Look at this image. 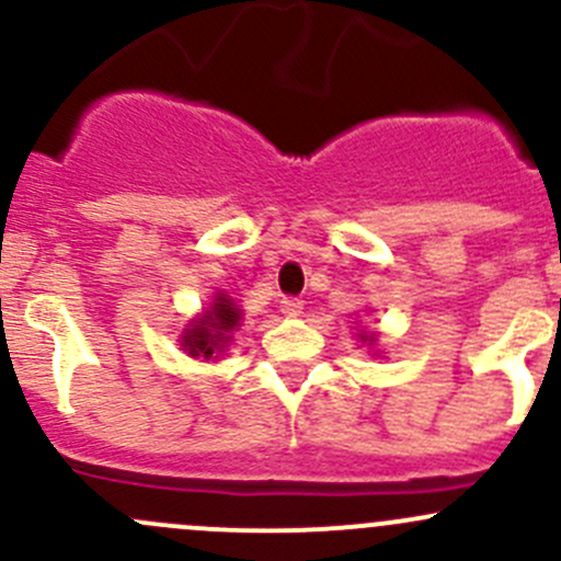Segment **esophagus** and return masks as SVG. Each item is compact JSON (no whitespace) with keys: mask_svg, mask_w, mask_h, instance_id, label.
Wrapping results in <instances>:
<instances>
[{"mask_svg":"<svg viewBox=\"0 0 561 561\" xmlns=\"http://www.w3.org/2000/svg\"><path fill=\"white\" fill-rule=\"evenodd\" d=\"M301 309H304L301 298H293V296L282 298V312H285L287 317H298L301 314Z\"/></svg>","mask_w":561,"mask_h":561,"instance_id":"34e87169","label":"esophagus"}]
</instances>
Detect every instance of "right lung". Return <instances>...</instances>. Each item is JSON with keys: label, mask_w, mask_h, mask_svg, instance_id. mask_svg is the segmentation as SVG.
Wrapping results in <instances>:
<instances>
[{"label": "right lung", "mask_w": 561, "mask_h": 561, "mask_svg": "<svg viewBox=\"0 0 561 561\" xmlns=\"http://www.w3.org/2000/svg\"><path fill=\"white\" fill-rule=\"evenodd\" d=\"M241 312L236 309V304L230 298L217 296L214 307L203 314V320H197L190 331L184 333V347L190 350V355H203V358H211L214 353L225 347L228 342V333L239 325Z\"/></svg>", "instance_id": "right-lung-1"}]
</instances>
